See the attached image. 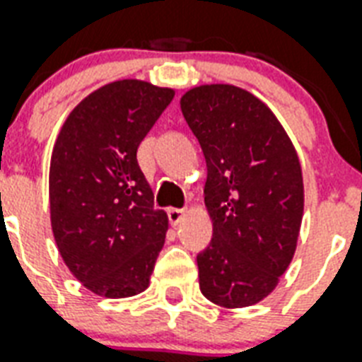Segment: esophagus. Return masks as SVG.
I'll return each instance as SVG.
<instances>
[{"instance_id":"esophagus-1","label":"esophagus","mask_w":362,"mask_h":362,"mask_svg":"<svg viewBox=\"0 0 362 362\" xmlns=\"http://www.w3.org/2000/svg\"><path fill=\"white\" fill-rule=\"evenodd\" d=\"M186 216V211H182V209H169V220L173 226H178Z\"/></svg>"}]
</instances>
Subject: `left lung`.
I'll list each match as a JSON object with an SVG mask.
<instances>
[{"instance_id":"obj_1","label":"left lung","mask_w":362,"mask_h":362,"mask_svg":"<svg viewBox=\"0 0 362 362\" xmlns=\"http://www.w3.org/2000/svg\"><path fill=\"white\" fill-rule=\"evenodd\" d=\"M180 107L206 159L212 241L197 256L199 288L222 308L255 305L275 291L296 252L300 159L272 110L235 85L193 87Z\"/></svg>"}]
</instances>
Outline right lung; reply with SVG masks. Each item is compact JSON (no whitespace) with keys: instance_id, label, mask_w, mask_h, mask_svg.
<instances>
[{"instance_id":"add662e5","label":"right lung","mask_w":362,"mask_h":362,"mask_svg":"<svg viewBox=\"0 0 362 362\" xmlns=\"http://www.w3.org/2000/svg\"><path fill=\"white\" fill-rule=\"evenodd\" d=\"M175 90L140 79L107 83L66 117L51 156L49 206L59 252L85 288L129 298L150 285L169 230L136 151Z\"/></svg>"}]
</instances>
